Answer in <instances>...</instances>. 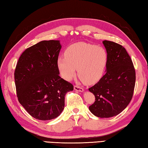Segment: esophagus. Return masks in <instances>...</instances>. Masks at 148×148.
Wrapping results in <instances>:
<instances>
[{"instance_id": "1", "label": "esophagus", "mask_w": 148, "mask_h": 148, "mask_svg": "<svg viewBox=\"0 0 148 148\" xmlns=\"http://www.w3.org/2000/svg\"><path fill=\"white\" fill-rule=\"evenodd\" d=\"M74 89L76 91H78V92H83L84 91V89L82 88V87L79 86L78 85H75L74 86Z\"/></svg>"}]
</instances>
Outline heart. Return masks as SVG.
I'll return each mask as SVG.
<instances>
[{
	"mask_svg": "<svg viewBox=\"0 0 148 148\" xmlns=\"http://www.w3.org/2000/svg\"><path fill=\"white\" fill-rule=\"evenodd\" d=\"M65 56L57 59V67L61 76L67 81L77 73L84 83L92 84L100 81L108 62L105 48L83 42L75 43L65 50Z\"/></svg>",
	"mask_w": 148,
	"mask_h": 148,
	"instance_id": "obj_1",
	"label": "heart"
}]
</instances>
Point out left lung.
I'll return each mask as SVG.
<instances>
[{
	"instance_id": "left-lung-1",
	"label": "left lung",
	"mask_w": 148,
	"mask_h": 148,
	"mask_svg": "<svg viewBox=\"0 0 148 148\" xmlns=\"http://www.w3.org/2000/svg\"><path fill=\"white\" fill-rule=\"evenodd\" d=\"M103 44L108 53L106 74L93 86L88 88L95 96L89 106L96 117H113L125 110L132 98L136 73L132 62L123 46L109 40Z\"/></svg>"
}]
</instances>
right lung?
Masks as SVG:
<instances>
[{
  "instance_id": "right-lung-1",
  "label": "right lung",
  "mask_w": 148,
  "mask_h": 148,
  "mask_svg": "<svg viewBox=\"0 0 148 148\" xmlns=\"http://www.w3.org/2000/svg\"><path fill=\"white\" fill-rule=\"evenodd\" d=\"M60 40H42L27 48L17 63L14 79L19 102L34 118L47 121L64 109L65 96L73 86L60 77Z\"/></svg>"
}]
</instances>
